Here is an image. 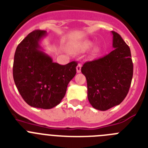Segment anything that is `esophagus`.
I'll return each mask as SVG.
<instances>
[{
    "label": "esophagus",
    "instance_id": "1",
    "mask_svg": "<svg viewBox=\"0 0 148 148\" xmlns=\"http://www.w3.org/2000/svg\"><path fill=\"white\" fill-rule=\"evenodd\" d=\"M81 70H82V64H78V66H77V67H76L77 73H81Z\"/></svg>",
    "mask_w": 148,
    "mask_h": 148
}]
</instances>
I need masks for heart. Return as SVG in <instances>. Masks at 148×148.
<instances>
[{"mask_svg": "<svg viewBox=\"0 0 148 148\" xmlns=\"http://www.w3.org/2000/svg\"><path fill=\"white\" fill-rule=\"evenodd\" d=\"M92 46H93V44L91 41L86 40V41H84L82 44L77 46L76 47H75V51H76L77 53H84V52L90 49Z\"/></svg>", "mask_w": 148, "mask_h": 148, "instance_id": "1", "label": "heart"}]
</instances>
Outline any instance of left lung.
<instances>
[{"label":"left lung","mask_w":148,"mask_h":148,"mask_svg":"<svg viewBox=\"0 0 148 148\" xmlns=\"http://www.w3.org/2000/svg\"><path fill=\"white\" fill-rule=\"evenodd\" d=\"M112 52L86 62L82 67L87 84V96L92 108L107 110L125 99L131 84L133 65L130 47L121 35L112 31Z\"/></svg>","instance_id":"obj_1"}]
</instances>
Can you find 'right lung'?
I'll return each mask as SVG.
<instances>
[{
	"label": "right lung",
	"mask_w": 148,
	"mask_h": 148,
	"mask_svg": "<svg viewBox=\"0 0 148 148\" xmlns=\"http://www.w3.org/2000/svg\"><path fill=\"white\" fill-rule=\"evenodd\" d=\"M45 30L30 32L17 47L13 63V78L17 89L31 107L51 109L60 104L69 82L76 74L77 63H55L40 43Z\"/></svg>",
	"instance_id": "1"
}]
</instances>
